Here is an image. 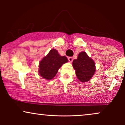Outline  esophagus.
Wrapping results in <instances>:
<instances>
[{
    "label": "esophagus",
    "mask_w": 125,
    "mask_h": 125,
    "mask_svg": "<svg viewBox=\"0 0 125 125\" xmlns=\"http://www.w3.org/2000/svg\"><path fill=\"white\" fill-rule=\"evenodd\" d=\"M68 61H69V62H71V63L72 62V61H73V58H72V57H69Z\"/></svg>",
    "instance_id": "obj_1"
}]
</instances>
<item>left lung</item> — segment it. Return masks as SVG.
Here are the masks:
<instances>
[{"label": "left lung", "instance_id": "1", "mask_svg": "<svg viewBox=\"0 0 125 125\" xmlns=\"http://www.w3.org/2000/svg\"><path fill=\"white\" fill-rule=\"evenodd\" d=\"M72 64L77 78L82 82L89 81L95 72L94 61L84 52L79 54L76 59L73 61Z\"/></svg>", "mask_w": 125, "mask_h": 125}]
</instances>
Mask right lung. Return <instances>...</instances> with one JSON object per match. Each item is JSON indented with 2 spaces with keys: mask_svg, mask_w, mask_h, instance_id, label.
Here are the masks:
<instances>
[{
  "mask_svg": "<svg viewBox=\"0 0 125 125\" xmlns=\"http://www.w3.org/2000/svg\"><path fill=\"white\" fill-rule=\"evenodd\" d=\"M68 62L66 56H61L55 49H52L40 62L39 73L45 79L51 80L58 73L63 64Z\"/></svg>",
  "mask_w": 125,
  "mask_h": 125,
  "instance_id": "1",
  "label": "right lung"
}]
</instances>
